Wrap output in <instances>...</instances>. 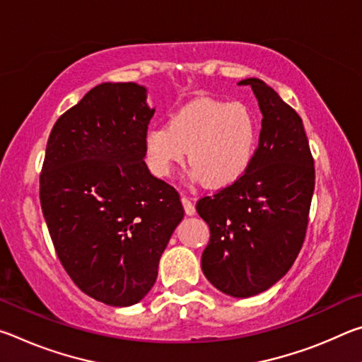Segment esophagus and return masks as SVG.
Returning <instances> with one entry per match:
<instances>
[{"instance_id": "34e87169", "label": "esophagus", "mask_w": 362, "mask_h": 362, "mask_svg": "<svg viewBox=\"0 0 362 362\" xmlns=\"http://www.w3.org/2000/svg\"><path fill=\"white\" fill-rule=\"evenodd\" d=\"M182 204H183V209H185V214H187V216H193V214L196 212L193 201L189 199L188 196H182Z\"/></svg>"}]
</instances>
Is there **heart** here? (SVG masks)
I'll return each instance as SVG.
<instances>
[{
  "label": "heart",
  "instance_id": "b5f03b06",
  "mask_svg": "<svg viewBox=\"0 0 362 362\" xmlns=\"http://www.w3.org/2000/svg\"><path fill=\"white\" fill-rule=\"evenodd\" d=\"M259 126L252 110L241 102L199 99L170 116L168 126H151L144 137L150 173L168 177L188 163L193 177L212 188L231 185L252 163Z\"/></svg>",
  "mask_w": 362,
  "mask_h": 362
}]
</instances>
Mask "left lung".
Segmentation results:
<instances>
[{"label": "left lung", "mask_w": 362, "mask_h": 362, "mask_svg": "<svg viewBox=\"0 0 362 362\" xmlns=\"http://www.w3.org/2000/svg\"><path fill=\"white\" fill-rule=\"evenodd\" d=\"M262 112L259 146L240 179L196 203L211 238L204 276L231 297H252L289 272L303 246L315 161L298 113L262 79L247 78Z\"/></svg>", "instance_id": "8db88e82"}]
</instances>
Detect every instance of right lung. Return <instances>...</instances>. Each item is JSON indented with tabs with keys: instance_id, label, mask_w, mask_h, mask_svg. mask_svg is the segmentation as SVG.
Masks as SVG:
<instances>
[{
	"instance_id": "obj_1",
	"label": "right lung",
	"mask_w": 362,
	"mask_h": 362,
	"mask_svg": "<svg viewBox=\"0 0 362 362\" xmlns=\"http://www.w3.org/2000/svg\"><path fill=\"white\" fill-rule=\"evenodd\" d=\"M136 83H103L60 116L46 145L40 201L60 263L112 306L142 300L183 218L174 187L150 174L144 137L155 108Z\"/></svg>"
}]
</instances>
